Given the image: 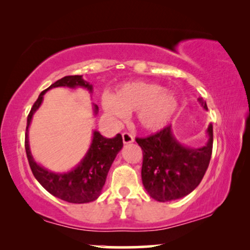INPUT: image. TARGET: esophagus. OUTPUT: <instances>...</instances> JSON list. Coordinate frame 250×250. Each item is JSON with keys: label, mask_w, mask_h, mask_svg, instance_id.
Returning a JSON list of instances; mask_svg holds the SVG:
<instances>
[{"label": "esophagus", "mask_w": 250, "mask_h": 250, "mask_svg": "<svg viewBox=\"0 0 250 250\" xmlns=\"http://www.w3.org/2000/svg\"><path fill=\"white\" fill-rule=\"evenodd\" d=\"M123 142H124L125 145H128V143L134 142V136H133L132 134H129V133H127V132L123 133Z\"/></svg>", "instance_id": "34e87169"}]
</instances>
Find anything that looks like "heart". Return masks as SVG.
<instances>
[{
	"label": "heart",
	"mask_w": 250,
	"mask_h": 250,
	"mask_svg": "<svg viewBox=\"0 0 250 250\" xmlns=\"http://www.w3.org/2000/svg\"><path fill=\"white\" fill-rule=\"evenodd\" d=\"M101 105L111 121L121 122L136 111L139 125L146 131H158L170 122L179 108L176 95L162 85L129 82L119 85L115 94L104 93Z\"/></svg>",
	"instance_id": "obj_1"
}]
</instances>
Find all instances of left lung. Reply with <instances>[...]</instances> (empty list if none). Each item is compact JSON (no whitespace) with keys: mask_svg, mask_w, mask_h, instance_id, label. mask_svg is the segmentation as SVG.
I'll use <instances>...</instances> for the list:
<instances>
[{"mask_svg":"<svg viewBox=\"0 0 250 250\" xmlns=\"http://www.w3.org/2000/svg\"><path fill=\"white\" fill-rule=\"evenodd\" d=\"M207 110L206 101L198 99ZM207 143L200 148L181 145L172 126L146 138H136L143 152L142 183L149 196L160 203L186 197L196 189L209 165L213 150V125L207 128Z\"/></svg>","mask_w":250,"mask_h":250,"instance_id":"1","label":"left lung"}]
</instances>
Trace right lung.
<instances>
[{"instance_id": "add662e5", "label": "right lung", "mask_w": 250, "mask_h": 250, "mask_svg": "<svg viewBox=\"0 0 250 250\" xmlns=\"http://www.w3.org/2000/svg\"><path fill=\"white\" fill-rule=\"evenodd\" d=\"M60 86L69 88L83 87L86 88L90 93H92V90H93V86L86 81H84L82 75H75V76L62 77L39 95V99L35 101L33 108L30 109L28 117H27L25 135L27 158H28L30 169H32L35 179L52 196L71 204L91 203V201L97 200L101 194L111 164L114 163L116 156L123 148V139L121 134H117L115 138L108 139L102 136L100 132L94 131L91 146L86 155L81 160V163H78V165L69 172L54 173L37 164L34 160L29 148L28 128L30 122H32L35 111L42 104L45 92L49 91L50 88ZM93 111L94 115L98 114L99 108L97 104H93Z\"/></svg>"}]
</instances>
